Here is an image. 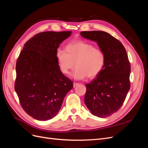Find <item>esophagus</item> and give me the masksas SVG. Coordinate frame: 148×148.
Masks as SVG:
<instances>
[{"label":"esophagus","mask_w":148,"mask_h":148,"mask_svg":"<svg viewBox=\"0 0 148 148\" xmlns=\"http://www.w3.org/2000/svg\"><path fill=\"white\" fill-rule=\"evenodd\" d=\"M78 84H79V83H75V82H74V83H73V87L75 88L76 86H77V85H78Z\"/></svg>","instance_id":"esophagus-1"}]
</instances>
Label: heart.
Segmentation results:
<instances>
[{
    "label": "heart",
    "instance_id": "obj_1",
    "mask_svg": "<svg viewBox=\"0 0 148 148\" xmlns=\"http://www.w3.org/2000/svg\"><path fill=\"white\" fill-rule=\"evenodd\" d=\"M65 51L57 52V60L62 73L69 74L70 70L76 69L72 77L76 79H82L88 77H96L104 69L106 57L104 52L91 44L78 41L67 44Z\"/></svg>",
    "mask_w": 148,
    "mask_h": 148
}]
</instances>
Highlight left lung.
<instances>
[{"label":"left lung","mask_w":148,"mask_h":148,"mask_svg":"<svg viewBox=\"0 0 148 148\" xmlns=\"http://www.w3.org/2000/svg\"><path fill=\"white\" fill-rule=\"evenodd\" d=\"M80 34L96 41L106 57L104 69L86 84L84 103L92 115L109 117L120 109L130 88L131 67L127 51L118 39L104 31H82Z\"/></svg>","instance_id":"left-lung-1"}]
</instances>
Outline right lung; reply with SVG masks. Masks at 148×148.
I'll list each match as a JSON object with an SVG mask.
<instances>
[{"instance_id":"add662e5","label":"right lung","mask_w":148,"mask_h":148,"mask_svg":"<svg viewBox=\"0 0 148 148\" xmlns=\"http://www.w3.org/2000/svg\"><path fill=\"white\" fill-rule=\"evenodd\" d=\"M71 31H46L26 42L18 58L15 90L25 112L45 121L59 112L73 84L62 73L57 60L60 44Z\"/></svg>"}]
</instances>
